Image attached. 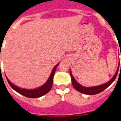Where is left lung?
I'll use <instances>...</instances> for the list:
<instances>
[{"label":"left lung","instance_id":"obj_1","mask_svg":"<svg viewBox=\"0 0 121 121\" xmlns=\"http://www.w3.org/2000/svg\"><path fill=\"white\" fill-rule=\"evenodd\" d=\"M118 70L119 68H117V70L116 73L113 77L111 78L109 82H107V83H105L102 85H98V86H91V87H86V86H82V85H80V83L76 81V80L75 79V78L73 77V76L72 75L71 71H70V76H71V78H72V83L73 86L75 88V89L78 91V92L82 93V94H86V95H95V94H97L100 92H102L103 90H104L105 89L108 87V86L110 85L115 80L116 78L117 77V73H118Z\"/></svg>","mask_w":121,"mask_h":121}]
</instances>
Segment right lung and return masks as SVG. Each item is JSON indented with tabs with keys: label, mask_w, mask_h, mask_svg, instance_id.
<instances>
[{
	"label": "right lung",
	"mask_w": 121,
	"mask_h": 121,
	"mask_svg": "<svg viewBox=\"0 0 121 121\" xmlns=\"http://www.w3.org/2000/svg\"><path fill=\"white\" fill-rule=\"evenodd\" d=\"M58 64L56 65L55 67L53 68V70L51 73V75L49 76V78L46 81V82L42 86H39L38 88H35V89H26V88H21L19 86H17L14 85L6 77L7 80L10 85V86L14 89L15 91L18 92L19 94H21L22 95L27 97L29 98H38L40 97L41 96L45 95L49 92V90H51L52 85H53V77H54V75H55V71L56 69L57 66H58Z\"/></svg>",
	"instance_id": "1"
}]
</instances>
